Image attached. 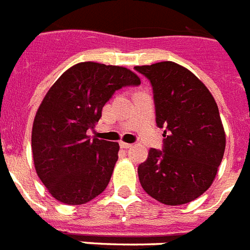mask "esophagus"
Masks as SVG:
<instances>
[{"label": "esophagus", "mask_w": 250, "mask_h": 250, "mask_svg": "<svg viewBox=\"0 0 250 250\" xmlns=\"http://www.w3.org/2000/svg\"><path fill=\"white\" fill-rule=\"evenodd\" d=\"M131 146H133V145H130V143H125V142H120V147H121V148H124V149L130 148Z\"/></svg>", "instance_id": "1"}]
</instances>
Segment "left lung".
<instances>
[{
	"label": "left lung",
	"mask_w": 250,
	"mask_h": 250,
	"mask_svg": "<svg viewBox=\"0 0 250 250\" xmlns=\"http://www.w3.org/2000/svg\"><path fill=\"white\" fill-rule=\"evenodd\" d=\"M151 81L163 151L151 148L138 167L142 187L165 205L195 200L214 181L226 147L218 105L192 72L174 62L137 65Z\"/></svg>",
	"instance_id": "left-lung-1"
}]
</instances>
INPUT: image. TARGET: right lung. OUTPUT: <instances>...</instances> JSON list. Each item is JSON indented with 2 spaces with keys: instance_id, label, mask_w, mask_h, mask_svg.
<instances>
[{
  "instance_id": "obj_1",
  "label": "right lung",
  "mask_w": 250,
  "mask_h": 250,
  "mask_svg": "<svg viewBox=\"0 0 250 250\" xmlns=\"http://www.w3.org/2000/svg\"><path fill=\"white\" fill-rule=\"evenodd\" d=\"M134 72L83 62L68 68L46 93L32 126V153L39 178L51 196L81 205L108 186L120 146L86 134L116 90L139 85Z\"/></svg>"
}]
</instances>
